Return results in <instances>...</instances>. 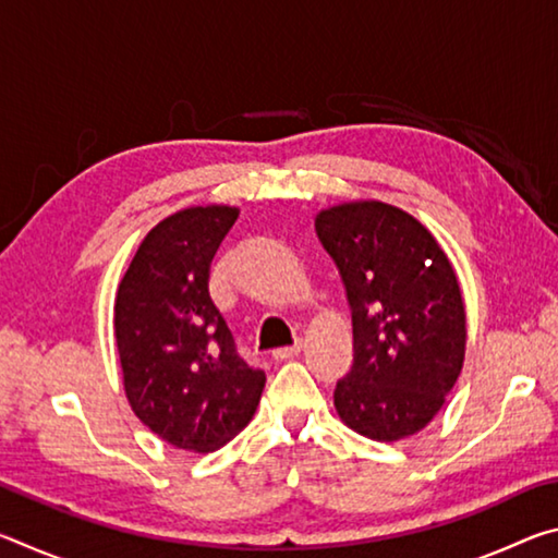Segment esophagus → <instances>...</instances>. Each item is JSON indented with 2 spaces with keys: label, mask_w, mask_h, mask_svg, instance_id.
<instances>
[{
  "label": "esophagus",
  "mask_w": 558,
  "mask_h": 558,
  "mask_svg": "<svg viewBox=\"0 0 558 558\" xmlns=\"http://www.w3.org/2000/svg\"><path fill=\"white\" fill-rule=\"evenodd\" d=\"M298 354H300V344L272 349V359H276V362H286V359H292V356H298Z\"/></svg>",
  "instance_id": "obj_1"
}]
</instances>
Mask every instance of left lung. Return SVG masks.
<instances>
[{
    "instance_id": "1",
    "label": "left lung",
    "mask_w": 558,
    "mask_h": 558,
    "mask_svg": "<svg viewBox=\"0 0 558 558\" xmlns=\"http://www.w3.org/2000/svg\"><path fill=\"white\" fill-rule=\"evenodd\" d=\"M319 243L352 310L354 364L335 409L372 440L409 438L433 421L465 359V305L456 270L426 226L381 202L319 211Z\"/></svg>"
}]
</instances>
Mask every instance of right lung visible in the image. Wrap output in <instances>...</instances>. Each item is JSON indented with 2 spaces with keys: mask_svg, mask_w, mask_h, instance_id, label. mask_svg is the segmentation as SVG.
<instances>
[{
  "mask_svg": "<svg viewBox=\"0 0 558 558\" xmlns=\"http://www.w3.org/2000/svg\"><path fill=\"white\" fill-rule=\"evenodd\" d=\"M239 209L192 206L145 235L120 280L116 342L132 411L169 446L214 452L248 426L253 369L209 295V266Z\"/></svg>",
  "mask_w": 558,
  "mask_h": 558,
  "instance_id": "add662e5",
  "label": "right lung"
}]
</instances>
